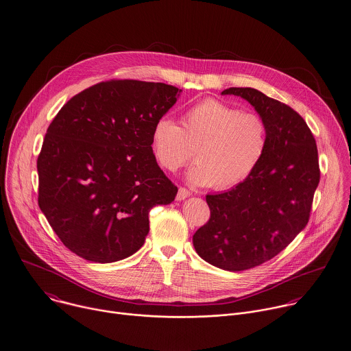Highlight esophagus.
Returning <instances> with one entry per match:
<instances>
[{
    "instance_id": "1",
    "label": "esophagus",
    "mask_w": 351,
    "mask_h": 351,
    "mask_svg": "<svg viewBox=\"0 0 351 351\" xmlns=\"http://www.w3.org/2000/svg\"><path fill=\"white\" fill-rule=\"evenodd\" d=\"M192 195V192L189 191V189H186V188H184V186H180L179 188V191H178V195H176V200H184V199H186L188 196H191Z\"/></svg>"
}]
</instances>
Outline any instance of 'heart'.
<instances>
[{
    "label": "heart",
    "instance_id": "obj_1",
    "mask_svg": "<svg viewBox=\"0 0 351 351\" xmlns=\"http://www.w3.org/2000/svg\"><path fill=\"white\" fill-rule=\"evenodd\" d=\"M151 145L156 163L165 171L176 172L189 165L195 152L197 165L189 171V180L230 189L244 183L264 159L269 125L257 112L209 98L186 110L180 125L159 119Z\"/></svg>",
    "mask_w": 351,
    "mask_h": 351
}]
</instances>
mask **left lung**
I'll list each match as a JSON object with an SVG mask.
<instances>
[{
  "instance_id": "obj_1",
  "label": "left lung",
  "mask_w": 351,
  "mask_h": 351,
  "mask_svg": "<svg viewBox=\"0 0 351 351\" xmlns=\"http://www.w3.org/2000/svg\"><path fill=\"white\" fill-rule=\"evenodd\" d=\"M221 94L247 99L264 117L268 149L244 183L206 195L210 216L193 234V247L206 263L241 271L277 256L306 227L321 171L315 139L297 111L250 87Z\"/></svg>"
}]
</instances>
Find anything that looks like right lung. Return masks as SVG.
<instances>
[{
  "mask_svg": "<svg viewBox=\"0 0 351 351\" xmlns=\"http://www.w3.org/2000/svg\"><path fill=\"white\" fill-rule=\"evenodd\" d=\"M182 90L135 80L99 82L63 104L37 159L38 206L84 260H123L145 244L149 210L178 186L158 165L152 130Z\"/></svg>",
  "mask_w": 351,
  "mask_h": 351,
  "instance_id": "1",
  "label": "right lung"
}]
</instances>
